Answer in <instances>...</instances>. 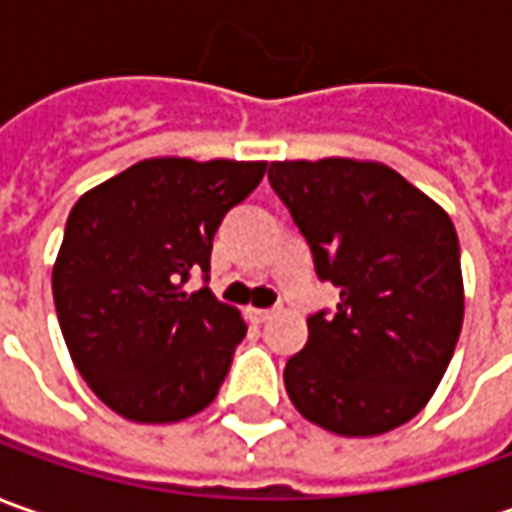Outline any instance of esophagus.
Segmentation results:
<instances>
[{
    "label": "esophagus",
    "instance_id": "esophagus-1",
    "mask_svg": "<svg viewBox=\"0 0 512 512\" xmlns=\"http://www.w3.org/2000/svg\"><path fill=\"white\" fill-rule=\"evenodd\" d=\"M274 309H252V320L255 323H266V320H272Z\"/></svg>",
    "mask_w": 512,
    "mask_h": 512
}]
</instances>
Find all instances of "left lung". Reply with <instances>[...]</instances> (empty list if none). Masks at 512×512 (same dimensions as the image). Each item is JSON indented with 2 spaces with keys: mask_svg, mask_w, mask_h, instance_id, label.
<instances>
[{
  "mask_svg": "<svg viewBox=\"0 0 512 512\" xmlns=\"http://www.w3.org/2000/svg\"><path fill=\"white\" fill-rule=\"evenodd\" d=\"M274 192L340 289L309 317L286 362L291 405L340 436H379L414 419L442 382L465 317L459 238L448 212L379 161H274Z\"/></svg>",
  "mask_w": 512,
  "mask_h": 512,
  "instance_id": "8db88e82",
  "label": "left lung"
}]
</instances>
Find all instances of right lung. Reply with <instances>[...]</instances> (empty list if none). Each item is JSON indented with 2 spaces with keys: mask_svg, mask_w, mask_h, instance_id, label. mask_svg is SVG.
Here are the masks:
<instances>
[{
  "mask_svg": "<svg viewBox=\"0 0 512 512\" xmlns=\"http://www.w3.org/2000/svg\"><path fill=\"white\" fill-rule=\"evenodd\" d=\"M263 175L266 161L144 158L70 209L56 314L81 379L118 416L181 422L218 397L246 320L184 283L209 269L223 215Z\"/></svg>",
  "mask_w": 512,
  "mask_h": 512,
  "instance_id": "obj_1",
  "label": "right lung"
}]
</instances>
